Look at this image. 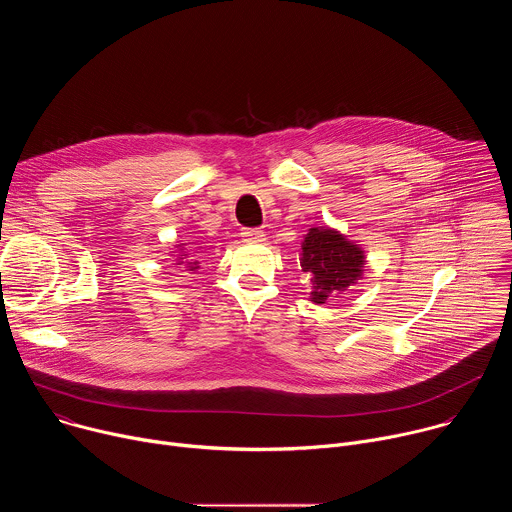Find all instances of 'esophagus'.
I'll use <instances>...</instances> for the list:
<instances>
[{"mask_svg": "<svg viewBox=\"0 0 512 512\" xmlns=\"http://www.w3.org/2000/svg\"><path fill=\"white\" fill-rule=\"evenodd\" d=\"M241 235L249 243H263L265 241V233L261 229H245Z\"/></svg>", "mask_w": 512, "mask_h": 512, "instance_id": "1", "label": "esophagus"}]
</instances>
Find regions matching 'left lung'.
Segmentation results:
<instances>
[{
  "label": "left lung",
  "instance_id": "8db88e82",
  "mask_svg": "<svg viewBox=\"0 0 512 512\" xmlns=\"http://www.w3.org/2000/svg\"><path fill=\"white\" fill-rule=\"evenodd\" d=\"M300 265L310 275L308 300L322 306L362 279L367 255L356 241H350L338 229L322 225L312 227L304 237Z\"/></svg>",
  "mask_w": 512,
  "mask_h": 512
}]
</instances>
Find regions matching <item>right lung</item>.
Masks as SVG:
<instances>
[{"mask_svg": "<svg viewBox=\"0 0 512 512\" xmlns=\"http://www.w3.org/2000/svg\"><path fill=\"white\" fill-rule=\"evenodd\" d=\"M188 243H178L174 245L176 251H172V257H174V263L172 265H178L182 273H194L200 269V263L192 257L190 249H186Z\"/></svg>", "mask_w": 512, "mask_h": 512, "instance_id": "right-lung-1", "label": "right lung"}]
</instances>
